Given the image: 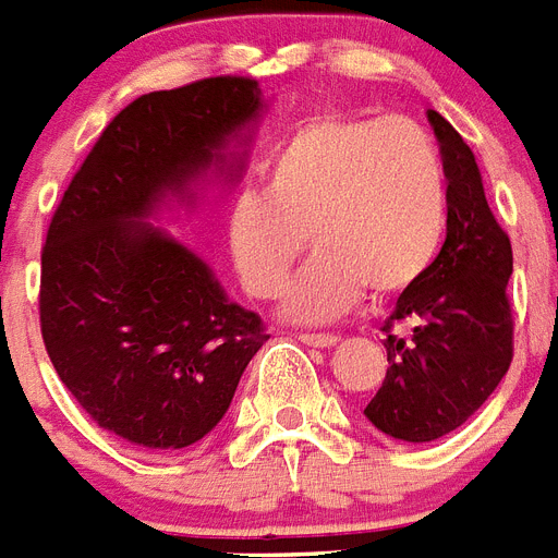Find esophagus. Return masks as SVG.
<instances>
[{"mask_svg":"<svg viewBox=\"0 0 558 558\" xmlns=\"http://www.w3.org/2000/svg\"><path fill=\"white\" fill-rule=\"evenodd\" d=\"M299 341L307 347H318V350H330V347L338 344V336H330V332H302Z\"/></svg>","mask_w":558,"mask_h":558,"instance_id":"esophagus-1","label":"esophagus"}]
</instances>
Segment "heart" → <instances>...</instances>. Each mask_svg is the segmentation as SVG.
Segmentation results:
<instances>
[{
  "label": "heart",
  "instance_id": "heart-1",
  "mask_svg": "<svg viewBox=\"0 0 558 558\" xmlns=\"http://www.w3.org/2000/svg\"><path fill=\"white\" fill-rule=\"evenodd\" d=\"M265 192L242 189L226 245L242 288L282 290L304 236L316 247L288 284L282 313L322 325L375 296H398L432 268L449 226L446 163L423 126L380 118H313L262 166Z\"/></svg>",
  "mask_w": 558,
  "mask_h": 558
}]
</instances>
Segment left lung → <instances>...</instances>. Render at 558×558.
<instances>
[{
  "mask_svg": "<svg viewBox=\"0 0 558 558\" xmlns=\"http://www.w3.org/2000/svg\"><path fill=\"white\" fill-rule=\"evenodd\" d=\"M449 178V226L432 268L403 290L389 322H407V338H384L387 378L364 415L403 442H432L463 426L511 366L513 274L508 233L497 226L469 143L428 109ZM387 322V330H389Z\"/></svg>",
  "mask_w": 558,
  "mask_h": 558,
  "instance_id": "left-lung-1",
  "label": "left lung"
}]
</instances>
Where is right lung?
Listing matches in <instances>:
<instances>
[{"instance_id": "right-lung-1", "label": "right lung", "mask_w": 558, "mask_h": 558, "mask_svg": "<svg viewBox=\"0 0 558 558\" xmlns=\"http://www.w3.org/2000/svg\"><path fill=\"white\" fill-rule=\"evenodd\" d=\"M268 101L254 78L141 95L81 163L41 251V336L95 423L174 451L226 417L268 332L160 222L242 178Z\"/></svg>"}]
</instances>
